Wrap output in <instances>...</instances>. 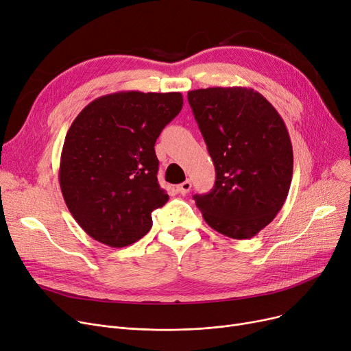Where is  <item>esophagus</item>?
Instances as JSON below:
<instances>
[{"mask_svg": "<svg viewBox=\"0 0 351 351\" xmlns=\"http://www.w3.org/2000/svg\"><path fill=\"white\" fill-rule=\"evenodd\" d=\"M191 188H192V183H191L189 179H186L185 182H182L180 185L176 186V192L180 193V195H186L191 191Z\"/></svg>", "mask_w": 351, "mask_h": 351, "instance_id": "esophagus-1", "label": "esophagus"}]
</instances>
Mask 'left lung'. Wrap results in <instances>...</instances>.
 Here are the masks:
<instances>
[{
	"label": "left lung",
	"mask_w": 351,
	"mask_h": 351,
	"mask_svg": "<svg viewBox=\"0 0 351 351\" xmlns=\"http://www.w3.org/2000/svg\"><path fill=\"white\" fill-rule=\"evenodd\" d=\"M188 101L216 171L213 189L195 195L205 222L232 239H250L285 205L293 147L274 106L246 86L188 92Z\"/></svg>",
	"instance_id": "obj_1"
}]
</instances>
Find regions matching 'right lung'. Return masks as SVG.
<instances>
[{"label":"right lung","instance_id":"obj_1","mask_svg":"<svg viewBox=\"0 0 351 351\" xmlns=\"http://www.w3.org/2000/svg\"><path fill=\"white\" fill-rule=\"evenodd\" d=\"M180 92L121 90L88 104L68 129L60 186L78 225L95 241L125 247L152 228L169 196L158 183L155 142L182 109Z\"/></svg>","mask_w":351,"mask_h":351}]
</instances>
